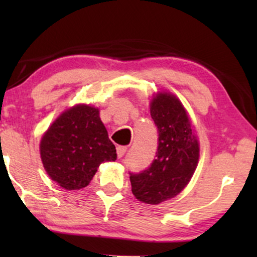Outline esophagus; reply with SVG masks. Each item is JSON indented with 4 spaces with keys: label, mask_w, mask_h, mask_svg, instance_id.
I'll use <instances>...</instances> for the list:
<instances>
[{
    "label": "esophagus",
    "mask_w": 257,
    "mask_h": 257,
    "mask_svg": "<svg viewBox=\"0 0 257 257\" xmlns=\"http://www.w3.org/2000/svg\"><path fill=\"white\" fill-rule=\"evenodd\" d=\"M126 151H127V149H126L125 146H118L117 147V156H118L119 159L124 157V154L126 153Z\"/></svg>",
    "instance_id": "34e87169"
}]
</instances>
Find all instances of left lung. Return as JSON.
Masks as SVG:
<instances>
[{"label": "left lung", "instance_id": "obj_1", "mask_svg": "<svg viewBox=\"0 0 257 257\" xmlns=\"http://www.w3.org/2000/svg\"><path fill=\"white\" fill-rule=\"evenodd\" d=\"M150 110L159 132L157 158L147 170L131 174L130 180L136 199L159 205L189 184L199 163L200 144L188 112L175 94H153Z\"/></svg>", "mask_w": 257, "mask_h": 257}]
</instances>
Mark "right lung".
Masks as SVG:
<instances>
[{"mask_svg":"<svg viewBox=\"0 0 257 257\" xmlns=\"http://www.w3.org/2000/svg\"><path fill=\"white\" fill-rule=\"evenodd\" d=\"M41 160L52 181L66 191L86 187L101 163L117 159L99 108L76 104L63 111L40 142Z\"/></svg>","mask_w":257,"mask_h":257,"instance_id":"1","label":"right lung"}]
</instances>
